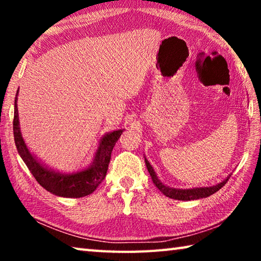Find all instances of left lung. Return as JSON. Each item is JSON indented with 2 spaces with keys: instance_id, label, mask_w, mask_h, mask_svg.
Instances as JSON below:
<instances>
[{
  "instance_id": "obj_1",
  "label": "left lung",
  "mask_w": 261,
  "mask_h": 261,
  "mask_svg": "<svg viewBox=\"0 0 261 261\" xmlns=\"http://www.w3.org/2000/svg\"><path fill=\"white\" fill-rule=\"evenodd\" d=\"M145 158V163H146L147 170L149 175H151L153 183L155 184V187L160 190V191L165 194V196L171 198V199H176V200H197V199H201V198H207L212 196V194L215 193L216 191L223 187L224 184L228 182L230 175H228L226 179H223L222 182H220L216 185H212V187H204V188H193V189H176V188H170L168 185L163 184L160 178L158 177V175L154 170V168L151 166V163L148 162V160Z\"/></svg>"
}]
</instances>
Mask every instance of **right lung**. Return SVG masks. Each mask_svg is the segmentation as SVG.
I'll return each mask as SVG.
<instances>
[{"instance_id":"add662e5","label":"right lung","mask_w":261,"mask_h":261,"mask_svg":"<svg viewBox=\"0 0 261 261\" xmlns=\"http://www.w3.org/2000/svg\"><path fill=\"white\" fill-rule=\"evenodd\" d=\"M17 100H18V92L15 98V144L20 158L23 159L37 182L48 192L63 198H82L93 192L106 177L112 151L124 129L114 130L101 137L99 146L96 148L94 158L90 166L82 170L73 171V173H62V171H57L47 167L30 151L20 131Z\"/></svg>"}]
</instances>
